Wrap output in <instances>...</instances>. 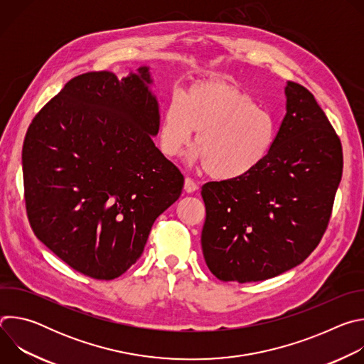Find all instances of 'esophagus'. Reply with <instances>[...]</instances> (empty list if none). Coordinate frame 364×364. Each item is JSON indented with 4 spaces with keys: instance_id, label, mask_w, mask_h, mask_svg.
<instances>
[{
    "instance_id": "34e87169",
    "label": "esophagus",
    "mask_w": 364,
    "mask_h": 364,
    "mask_svg": "<svg viewBox=\"0 0 364 364\" xmlns=\"http://www.w3.org/2000/svg\"><path fill=\"white\" fill-rule=\"evenodd\" d=\"M197 188H198L197 183H196L193 178L186 177V180H184V190H186L187 193H194Z\"/></svg>"
}]
</instances>
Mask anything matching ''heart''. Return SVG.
<instances>
[{"instance_id":"heart-1","label":"heart","mask_w":364,"mask_h":364,"mask_svg":"<svg viewBox=\"0 0 364 364\" xmlns=\"http://www.w3.org/2000/svg\"><path fill=\"white\" fill-rule=\"evenodd\" d=\"M205 173L216 180H235L253 171L271 151L274 117L240 87L226 80L193 83L184 97L174 95L166 107L159 139L167 157H176L191 142Z\"/></svg>"}]
</instances>
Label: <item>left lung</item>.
<instances>
[{
    "mask_svg": "<svg viewBox=\"0 0 364 364\" xmlns=\"http://www.w3.org/2000/svg\"><path fill=\"white\" fill-rule=\"evenodd\" d=\"M287 114L267 159L249 174L201 187V249L220 281L256 282L304 262L327 230L343 149L314 95L285 87Z\"/></svg>",
    "mask_w": 364,
    "mask_h": 364,
    "instance_id": "8db88e82",
    "label": "left lung"
}]
</instances>
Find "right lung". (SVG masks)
Returning <instances> with one entry per match:
<instances>
[{"mask_svg":"<svg viewBox=\"0 0 364 364\" xmlns=\"http://www.w3.org/2000/svg\"><path fill=\"white\" fill-rule=\"evenodd\" d=\"M146 66L128 77L69 80L31 121L23 145L27 216L37 239L99 281L127 272L184 177L155 146L159 102Z\"/></svg>","mask_w":364,"mask_h":364,"instance_id":"add662e5","label":"right lung"}]
</instances>
